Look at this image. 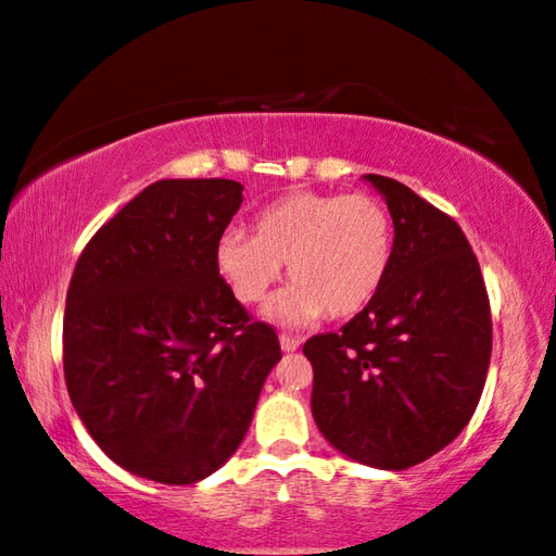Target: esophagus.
<instances>
[{"label":"esophagus","instance_id":"34e87169","mask_svg":"<svg viewBox=\"0 0 556 556\" xmlns=\"http://www.w3.org/2000/svg\"><path fill=\"white\" fill-rule=\"evenodd\" d=\"M279 345L285 353H294L300 348V338H294V334H279Z\"/></svg>","mask_w":556,"mask_h":556}]
</instances>
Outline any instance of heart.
Returning <instances> with one entry per match:
<instances>
[{
    "label": "heart",
    "instance_id": "1",
    "mask_svg": "<svg viewBox=\"0 0 556 556\" xmlns=\"http://www.w3.org/2000/svg\"><path fill=\"white\" fill-rule=\"evenodd\" d=\"M395 256L393 216L370 193L292 191L264 206L254 233L226 229L216 269L241 304H260L281 277L294 281L269 304V317L307 325L353 317L386 285Z\"/></svg>",
    "mask_w": 556,
    "mask_h": 556
}]
</instances>
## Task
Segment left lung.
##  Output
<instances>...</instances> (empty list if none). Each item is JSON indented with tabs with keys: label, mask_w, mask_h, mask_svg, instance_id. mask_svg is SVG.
Instances as JSON below:
<instances>
[{
	"label": "left lung",
	"mask_w": 556,
	"mask_h": 556,
	"mask_svg": "<svg viewBox=\"0 0 556 556\" xmlns=\"http://www.w3.org/2000/svg\"><path fill=\"white\" fill-rule=\"evenodd\" d=\"M365 181L393 216V267L363 312L302 350L327 441L357 464L403 471L471 420L489 372L491 309L460 226L395 178Z\"/></svg>",
	"instance_id": "8db88e82"
}]
</instances>
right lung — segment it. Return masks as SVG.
I'll list each match as a JSON object with an SVG mask.
<instances>
[{"instance_id":"right-lung-1","label":"right lung","mask_w":556,"mask_h":556,"mask_svg":"<svg viewBox=\"0 0 556 556\" xmlns=\"http://www.w3.org/2000/svg\"><path fill=\"white\" fill-rule=\"evenodd\" d=\"M244 186L166 178L83 249L67 289L62 365L77 416L125 471L170 486L222 468L281 359L216 269Z\"/></svg>"}]
</instances>
